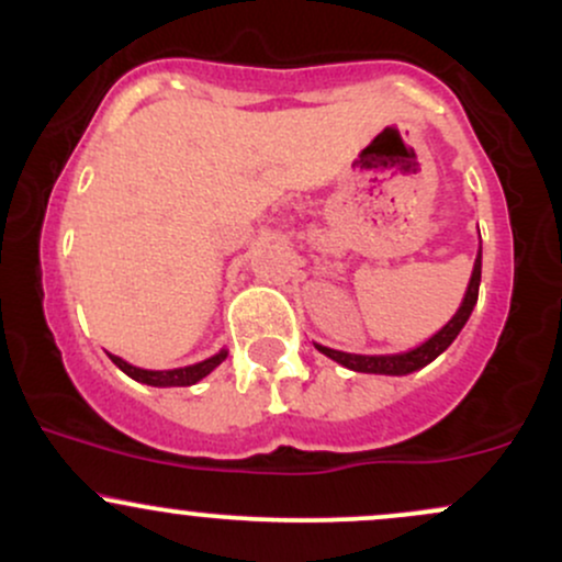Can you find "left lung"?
<instances>
[{
    "mask_svg": "<svg viewBox=\"0 0 562 562\" xmlns=\"http://www.w3.org/2000/svg\"><path fill=\"white\" fill-rule=\"evenodd\" d=\"M479 285H481V250H479V259H475L473 277H470V285L460 312H457L454 317H451L447 325L434 335V338L425 340L423 346H417L415 351L393 353V357H362V353H344L325 346H317V348L325 353V357H330L338 364H344L348 370H357V372H375V375H406V372H415L428 362H434L438 353L447 351L451 340L460 335V330L465 327V322L470 317V312H473L475 301H479Z\"/></svg>",
    "mask_w": 562,
    "mask_h": 562,
    "instance_id": "left-lung-1",
    "label": "left lung"
}]
</instances>
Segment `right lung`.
<instances>
[{"label":"right lung","instance_id":"add662e5","mask_svg":"<svg viewBox=\"0 0 562 562\" xmlns=\"http://www.w3.org/2000/svg\"><path fill=\"white\" fill-rule=\"evenodd\" d=\"M108 357L113 359V364L119 367V370H124L128 378L139 380V383H147V385H192L198 383V380H203L209 375L214 367H218L227 359V351L216 353V357L205 359V362H198L192 367H179V370H164V372H156V370H139V367L124 362L121 357H113V353H108Z\"/></svg>","mask_w":562,"mask_h":562}]
</instances>
